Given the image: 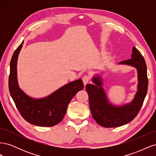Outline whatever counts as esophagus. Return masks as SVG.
Listing matches in <instances>:
<instances>
[{
    "label": "esophagus",
    "mask_w": 156,
    "mask_h": 156,
    "mask_svg": "<svg viewBox=\"0 0 156 156\" xmlns=\"http://www.w3.org/2000/svg\"><path fill=\"white\" fill-rule=\"evenodd\" d=\"M82 79H83V83H84V87H85V85L86 84L88 83V81H89V80H90V77H89V76L88 75H84V76L83 77V78H82Z\"/></svg>",
    "instance_id": "esophagus-1"
}]
</instances>
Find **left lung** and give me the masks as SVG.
Instances as JSON below:
<instances>
[{"label":"left lung","instance_id":"left-lung-1","mask_svg":"<svg viewBox=\"0 0 156 156\" xmlns=\"http://www.w3.org/2000/svg\"><path fill=\"white\" fill-rule=\"evenodd\" d=\"M118 64L129 66L137 71V91L131 102L116 105L108 100L101 75H94L92 78L94 84L86 85L92 115L99 125L104 127H119L133 120L142 107L147 93V68L143 56L137 49L133 47L131 59L122 61Z\"/></svg>","mask_w":156,"mask_h":156}]
</instances>
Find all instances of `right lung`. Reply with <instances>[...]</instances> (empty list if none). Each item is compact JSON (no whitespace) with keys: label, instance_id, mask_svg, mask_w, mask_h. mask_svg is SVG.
<instances>
[{"label":"right lung","instance_id":"1","mask_svg":"<svg viewBox=\"0 0 156 156\" xmlns=\"http://www.w3.org/2000/svg\"><path fill=\"white\" fill-rule=\"evenodd\" d=\"M14 51L10 62L9 90L20 114L30 124L42 127H51L62 120L69 103L84 88L81 79L66 84L50 95L34 98L20 88L17 81V64L19 54L23 44Z\"/></svg>","mask_w":156,"mask_h":156}]
</instances>
